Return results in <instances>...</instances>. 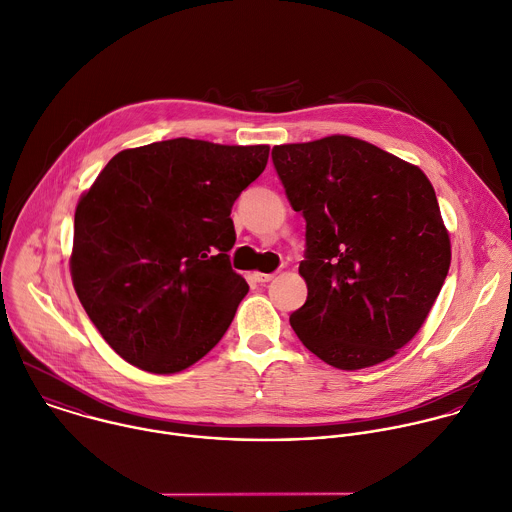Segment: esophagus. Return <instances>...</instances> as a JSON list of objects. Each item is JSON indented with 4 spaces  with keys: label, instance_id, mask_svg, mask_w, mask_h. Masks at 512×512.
I'll return each instance as SVG.
<instances>
[{
    "label": "esophagus",
    "instance_id": "1",
    "mask_svg": "<svg viewBox=\"0 0 512 512\" xmlns=\"http://www.w3.org/2000/svg\"><path fill=\"white\" fill-rule=\"evenodd\" d=\"M273 279H275V273H255V281L261 283V285H265V283H269Z\"/></svg>",
    "mask_w": 512,
    "mask_h": 512
}]
</instances>
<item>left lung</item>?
<instances>
[{"mask_svg":"<svg viewBox=\"0 0 512 512\" xmlns=\"http://www.w3.org/2000/svg\"><path fill=\"white\" fill-rule=\"evenodd\" d=\"M275 171L305 219L307 301L289 321L321 361L365 369L425 323L451 265L427 175L355 137L275 145Z\"/></svg>","mask_w":512,"mask_h":512,"instance_id":"left-lung-1","label":"left lung"}]
</instances>
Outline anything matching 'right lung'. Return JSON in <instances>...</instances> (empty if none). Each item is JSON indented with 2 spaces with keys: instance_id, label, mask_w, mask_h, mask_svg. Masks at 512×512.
Returning a JSON list of instances; mask_svg holds the SVG:
<instances>
[{
  "instance_id": "add662e5",
  "label": "right lung",
  "mask_w": 512,
  "mask_h": 512,
  "mask_svg": "<svg viewBox=\"0 0 512 512\" xmlns=\"http://www.w3.org/2000/svg\"><path fill=\"white\" fill-rule=\"evenodd\" d=\"M267 159V145L155 141L117 153L81 197L73 287L121 359L167 375L221 341L249 291L229 261L231 207Z\"/></svg>"
}]
</instances>
